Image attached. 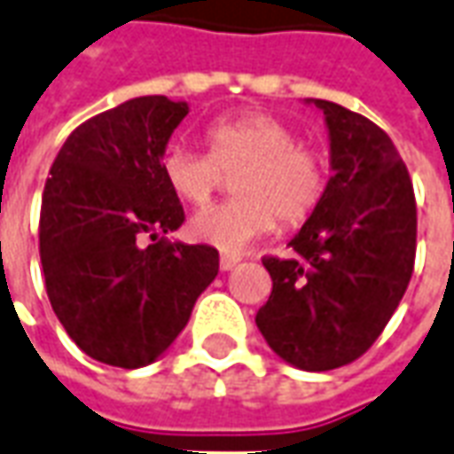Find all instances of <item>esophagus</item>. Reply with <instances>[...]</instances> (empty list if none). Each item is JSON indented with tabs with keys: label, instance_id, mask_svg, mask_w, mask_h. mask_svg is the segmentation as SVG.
Listing matches in <instances>:
<instances>
[{
	"label": "esophagus",
	"instance_id": "1",
	"mask_svg": "<svg viewBox=\"0 0 454 454\" xmlns=\"http://www.w3.org/2000/svg\"><path fill=\"white\" fill-rule=\"evenodd\" d=\"M238 262H240V258H238V255H228V253H223V255H221V260H218V265H221V270L223 272L233 270Z\"/></svg>",
	"mask_w": 454,
	"mask_h": 454
}]
</instances>
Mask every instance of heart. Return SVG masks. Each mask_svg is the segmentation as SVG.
I'll return each instance as SVG.
<instances>
[{
	"mask_svg": "<svg viewBox=\"0 0 454 454\" xmlns=\"http://www.w3.org/2000/svg\"><path fill=\"white\" fill-rule=\"evenodd\" d=\"M208 154L172 147L161 157L164 182L176 199L206 206L233 174L236 199L192 218V233L214 248L238 253L270 233L278 216L300 223L322 201L325 160L300 145L290 125L265 113H240L211 122L204 132Z\"/></svg>",
	"mask_w": 454,
	"mask_h": 454,
	"instance_id": "obj_1",
	"label": "heart"
}]
</instances>
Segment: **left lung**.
<instances>
[{
	"mask_svg": "<svg viewBox=\"0 0 454 454\" xmlns=\"http://www.w3.org/2000/svg\"><path fill=\"white\" fill-rule=\"evenodd\" d=\"M332 176L322 201L287 243L293 258H265L272 293L255 315L282 361L329 371L359 359L403 300L415 260V196L391 137L369 117L329 100Z\"/></svg>",
	"mask_w": 454,
	"mask_h": 454,
	"instance_id": "left-lung-1",
	"label": "left lung"
}]
</instances>
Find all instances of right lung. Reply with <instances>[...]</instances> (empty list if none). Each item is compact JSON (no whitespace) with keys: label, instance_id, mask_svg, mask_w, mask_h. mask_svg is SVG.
<instances>
[{"label":"right lung","instance_id":"right-lung-1","mask_svg":"<svg viewBox=\"0 0 454 454\" xmlns=\"http://www.w3.org/2000/svg\"><path fill=\"white\" fill-rule=\"evenodd\" d=\"M186 103L142 95L63 142L43 186L39 253L51 307L95 361L139 369L179 337L218 250L169 240L184 208L161 174ZM147 237L160 240L145 247Z\"/></svg>","mask_w":454,"mask_h":454}]
</instances>
